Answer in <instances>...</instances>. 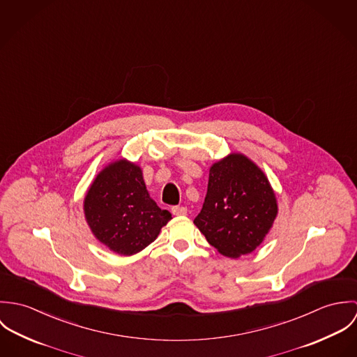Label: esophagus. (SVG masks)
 Here are the masks:
<instances>
[{
    "mask_svg": "<svg viewBox=\"0 0 357 357\" xmlns=\"http://www.w3.org/2000/svg\"><path fill=\"white\" fill-rule=\"evenodd\" d=\"M172 213L174 215H185L187 214V207H184V206H173L172 207Z\"/></svg>",
    "mask_w": 357,
    "mask_h": 357,
    "instance_id": "esophagus-1",
    "label": "esophagus"
}]
</instances>
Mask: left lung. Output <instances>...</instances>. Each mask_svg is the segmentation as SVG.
Instances as JSON below:
<instances>
[{
    "mask_svg": "<svg viewBox=\"0 0 357 357\" xmlns=\"http://www.w3.org/2000/svg\"><path fill=\"white\" fill-rule=\"evenodd\" d=\"M276 215V197L264 172L248 156L229 153L210 167L194 224L218 253L238 258L262 243Z\"/></svg>",
    "mask_w": 357,
    "mask_h": 357,
    "instance_id": "obj_1",
    "label": "left lung"
}]
</instances>
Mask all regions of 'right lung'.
Returning <instances> with one entry per match:
<instances>
[{
    "label": "right lung",
    "instance_id": "right-lung-1",
    "mask_svg": "<svg viewBox=\"0 0 357 357\" xmlns=\"http://www.w3.org/2000/svg\"><path fill=\"white\" fill-rule=\"evenodd\" d=\"M84 211L93 235L121 255L146 249L172 220V214L150 198L140 166L126 159L109 163L96 176Z\"/></svg>",
    "mask_w": 357,
    "mask_h": 357
}]
</instances>
